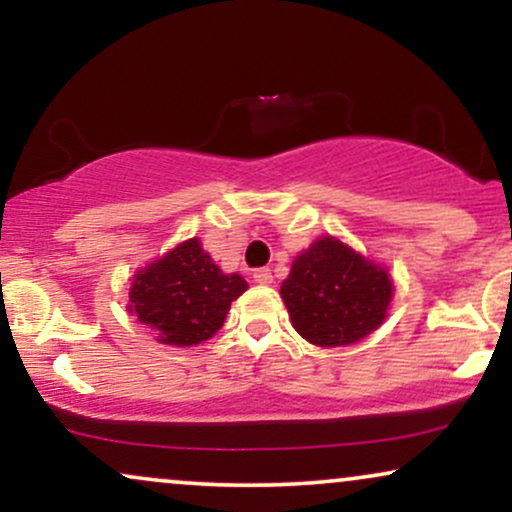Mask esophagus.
<instances>
[{"label": "esophagus", "mask_w": 512, "mask_h": 512, "mask_svg": "<svg viewBox=\"0 0 512 512\" xmlns=\"http://www.w3.org/2000/svg\"><path fill=\"white\" fill-rule=\"evenodd\" d=\"M252 279L257 281V284H272L274 281V276H272V269H267V267H260V269H255V274H252Z\"/></svg>", "instance_id": "obj_1"}]
</instances>
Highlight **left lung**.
<instances>
[{
	"label": "left lung",
	"mask_w": 512,
	"mask_h": 512,
	"mask_svg": "<svg viewBox=\"0 0 512 512\" xmlns=\"http://www.w3.org/2000/svg\"><path fill=\"white\" fill-rule=\"evenodd\" d=\"M296 332L317 346H346L385 320L392 281L342 240H315L293 260L281 284Z\"/></svg>",
	"instance_id": "1"
}]
</instances>
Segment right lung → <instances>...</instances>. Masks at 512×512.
Returning a JSON list of instances; mask_svg holds the SVG:
<instances>
[{
    "instance_id": "1",
    "label": "right lung",
    "mask_w": 512,
    "mask_h": 512,
    "mask_svg": "<svg viewBox=\"0 0 512 512\" xmlns=\"http://www.w3.org/2000/svg\"><path fill=\"white\" fill-rule=\"evenodd\" d=\"M245 289L243 276L223 274L192 238L134 276L129 310L154 330L158 342L192 346L221 330L228 308Z\"/></svg>"
}]
</instances>
